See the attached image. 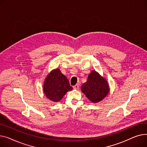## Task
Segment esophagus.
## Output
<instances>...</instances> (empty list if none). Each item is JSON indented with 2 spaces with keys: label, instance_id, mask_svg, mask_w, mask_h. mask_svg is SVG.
I'll return each mask as SVG.
<instances>
[{
  "label": "esophagus",
  "instance_id": "obj_1",
  "mask_svg": "<svg viewBox=\"0 0 147 147\" xmlns=\"http://www.w3.org/2000/svg\"><path fill=\"white\" fill-rule=\"evenodd\" d=\"M79 87H80V85L79 84H76L75 85H74L73 88L74 90H78L79 89Z\"/></svg>",
  "mask_w": 147,
  "mask_h": 147
}]
</instances>
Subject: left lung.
Masks as SVG:
<instances>
[{
  "label": "left lung",
  "instance_id": "1",
  "mask_svg": "<svg viewBox=\"0 0 147 147\" xmlns=\"http://www.w3.org/2000/svg\"><path fill=\"white\" fill-rule=\"evenodd\" d=\"M110 88L107 80L98 72L92 71L88 75L87 81L81 86V91L90 101L96 103L104 99Z\"/></svg>",
  "mask_w": 147,
  "mask_h": 147
}]
</instances>
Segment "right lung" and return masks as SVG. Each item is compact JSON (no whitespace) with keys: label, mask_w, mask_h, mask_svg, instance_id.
Returning a JSON list of instances; mask_svg holds the SVG:
<instances>
[{"label":"right lung","mask_w":147,"mask_h":147,"mask_svg":"<svg viewBox=\"0 0 147 147\" xmlns=\"http://www.w3.org/2000/svg\"><path fill=\"white\" fill-rule=\"evenodd\" d=\"M71 90L72 87L69 80L58 68L50 72L43 85V91L46 96L54 102L59 101L67 91Z\"/></svg>","instance_id":"add662e5"}]
</instances>
